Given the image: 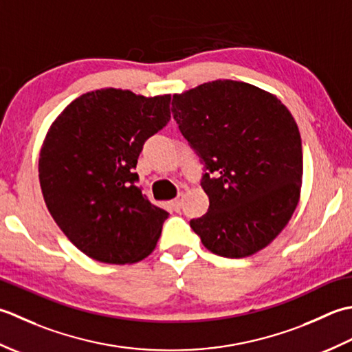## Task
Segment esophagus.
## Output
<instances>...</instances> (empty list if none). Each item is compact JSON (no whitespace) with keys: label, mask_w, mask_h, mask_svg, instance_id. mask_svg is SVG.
I'll return each instance as SVG.
<instances>
[{"label":"esophagus","mask_w":352,"mask_h":352,"mask_svg":"<svg viewBox=\"0 0 352 352\" xmlns=\"http://www.w3.org/2000/svg\"><path fill=\"white\" fill-rule=\"evenodd\" d=\"M182 196H177L176 199H173L171 200V208H173V210L177 212V211H181V208H182Z\"/></svg>","instance_id":"esophagus-1"}]
</instances>
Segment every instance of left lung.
Instances as JSON below:
<instances>
[{
  "mask_svg": "<svg viewBox=\"0 0 352 352\" xmlns=\"http://www.w3.org/2000/svg\"><path fill=\"white\" fill-rule=\"evenodd\" d=\"M171 112L204 164L210 208L190 226L226 258L249 256L292 219L302 181V142L289 109L254 85L214 80L175 94Z\"/></svg>",
  "mask_w": 352,
  "mask_h": 352,
  "instance_id": "8db88e82",
  "label": "left lung"
}]
</instances>
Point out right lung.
Instances as JSON below:
<instances>
[{
    "label": "right lung",
    "instance_id": "add662e5",
    "mask_svg": "<svg viewBox=\"0 0 352 352\" xmlns=\"http://www.w3.org/2000/svg\"><path fill=\"white\" fill-rule=\"evenodd\" d=\"M170 96L98 89L69 103L45 136L39 182L50 214L92 260L126 264L152 254L168 212L138 186L144 142L170 121Z\"/></svg>",
    "mask_w": 352,
    "mask_h": 352
}]
</instances>
